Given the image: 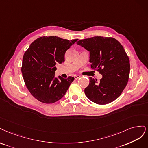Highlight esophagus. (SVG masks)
I'll return each instance as SVG.
<instances>
[{"mask_svg": "<svg viewBox=\"0 0 148 148\" xmlns=\"http://www.w3.org/2000/svg\"><path fill=\"white\" fill-rule=\"evenodd\" d=\"M80 75H75V76H74V79H75V80H77L78 79L80 78Z\"/></svg>", "mask_w": 148, "mask_h": 148, "instance_id": "34e87169", "label": "esophagus"}]
</instances>
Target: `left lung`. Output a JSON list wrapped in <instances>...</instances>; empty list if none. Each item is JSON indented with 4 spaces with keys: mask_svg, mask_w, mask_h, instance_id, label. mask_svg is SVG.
<instances>
[{
    "mask_svg": "<svg viewBox=\"0 0 148 148\" xmlns=\"http://www.w3.org/2000/svg\"><path fill=\"white\" fill-rule=\"evenodd\" d=\"M77 44L90 51L92 68L103 75L98 82L89 77L88 86L84 90L87 97L100 105L116 100L130 75V60L123 46L113 37L101 36L80 40Z\"/></svg>",
    "mask_w": 148,
    "mask_h": 148,
    "instance_id": "left-lung-1",
    "label": "left lung"
}]
</instances>
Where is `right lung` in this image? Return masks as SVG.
Wrapping results in <instances>:
<instances>
[{
	"label": "right lung",
	"mask_w": 148,
	"mask_h": 148,
	"mask_svg": "<svg viewBox=\"0 0 148 148\" xmlns=\"http://www.w3.org/2000/svg\"><path fill=\"white\" fill-rule=\"evenodd\" d=\"M77 40L43 36L36 39L25 51L21 66L23 77L27 88L38 101L54 103L67 92L74 78H55V65L63 63L66 51Z\"/></svg>",
	"instance_id": "right-lung-1"
}]
</instances>
